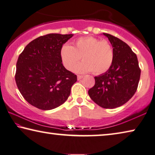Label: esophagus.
Listing matches in <instances>:
<instances>
[{
	"label": "esophagus",
	"mask_w": 155,
	"mask_h": 155,
	"mask_svg": "<svg viewBox=\"0 0 155 155\" xmlns=\"http://www.w3.org/2000/svg\"><path fill=\"white\" fill-rule=\"evenodd\" d=\"M83 77H84L83 75H78V80H82V78H83Z\"/></svg>",
	"instance_id": "1"
}]
</instances>
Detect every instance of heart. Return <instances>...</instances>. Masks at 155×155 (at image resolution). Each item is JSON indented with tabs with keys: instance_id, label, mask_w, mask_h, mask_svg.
<instances>
[{
	"instance_id": "obj_1",
	"label": "heart",
	"mask_w": 155,
	"mask_h": 155,
	"mask_svg": "<svg viewBox=\"0 0 155 155\" xmlns=\"http://www.w3.org/2000/svg\"><path fill=\"white\" fill-rule=\"evenodd\" d=\"M60 54L68 70L72 69L82 58L83 62L73 68L79 73L93 71L95 74H101L109 69L114 60V50L110 43L91 36L78 39L74 46L69 43L63 45Z\"/></svg>"
}]
</instances>
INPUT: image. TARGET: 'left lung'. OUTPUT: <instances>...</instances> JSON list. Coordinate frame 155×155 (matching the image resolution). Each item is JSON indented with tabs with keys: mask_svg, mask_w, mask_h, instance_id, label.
<instances>
[{
	"mask_svg": "<svg viewBox=\"0 0 155 155\" xmlns=\"http://www.w3.org/2000/svg\"><path fill=\"white\" fill-rule=\"evenodd\" d=\"M103 35L113 48V62L107 71L95 76L94 87L88 93L101 107L115 108L126 104L135 94L141 70L137 57L126 42L110 34Z\"/></svg>",
	"mask_w": 155,
	"mask_h": 155,
	"instance_id": "left-lung-1",
	"label": "left lung"
}]
</instances>
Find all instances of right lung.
I'll return each mask as SVG.
<instances>
[{
	"mask_svg": "<svg viewBox=\"0 0 155 155\" xmlns=\"http://www.w3.org/2000/svg\"><path fill=\"white\" fill-rule=\"evenodd\" d=\"M73 34H50L32 40L16 63L18 88L30 104L48 110L64 103L77 76L66 69L60 49Z\"/></svg>",
	"mask_w": 155,
	"mask_h": 155,
	"instance_id": "add662e5",
	"label": "right lung"
}]
</instances>
